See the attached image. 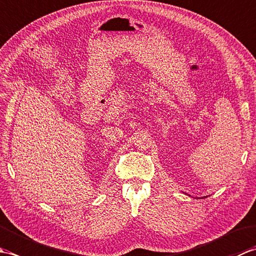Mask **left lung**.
Listing matches in <instances>:
<instances>
[{"instance_id":"1","label":"left lung","mask_w":256,"mask_h":256,"mask_svg":"<svg viewBox=\"0 0 256 256\" xmlns=\"http://www.w3.org/2000/svg\"><path fill=\"white\" fill-rule=\"evenodd\" d=\"M204 198H206V197H204Z\"/></svg>"}]
</instances>
